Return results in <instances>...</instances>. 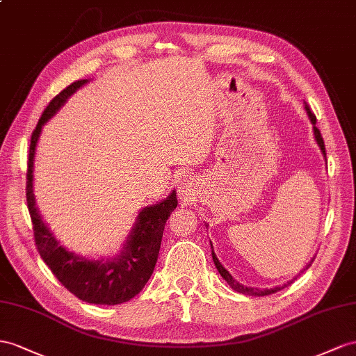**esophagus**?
Returning a JSON list of instances; mask_svg holds the SVG:
<instances>
[{"label":"esophagus","instance_id":"34e87169","mask_svg":"<svg viewBox=\"0 0 356 356\" xmlns=\"http://www.w3.org/2000/svg\"><path fill=\"white\" fill-rule=\"evenodd\" d=\"M193 184H191L189 180H184L181 184L179 185V194L184 200L191 198V195H194V191H193Z\"/></svg>","mask_w":356,"mask_h":356}]
</instances>
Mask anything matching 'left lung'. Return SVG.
Returning a JSON list of instances; mask_svg holds the SVG:
<instances>
[{
	"label": "left lung",
	"mask_w": 356,
	"mask_h": 356,
	"mask_svg": "<svg viewBox=\"0 0 356 356\" xmlns=\"http://www.w3.org/2000/svg\"><path fill=\"white\" fill-rule=\"evenodd\" d=\"M304 105H305V111H307V114H308V117H309V120H312V123H313V132H314L316 143H317L318 147H321V152H322L323 158H325V161H326L325 143H323V138H322V135H321V131H318L317 127H316V115L312 113V109H309V106L307 105V102H304ZM211 248H212V259H213V263H215V266H216L218 272H220V273H221V277H222L227 282H229V286H230L233 290L239 291V293H243V295H251V296H266V295H272V293H277V291H280L281 289L287 287L289 284H291V282H293V280L296 278V277H295L293 280L287 281L284 286H278V287H273V289H263V290H259V289H254V287H247V286L241 284L239 281H236V280L232 277V273L221 265L220 260H218V257H216L215 251H213V245H212V242H211ZM313 260H314V257L312 259V261H308V263H307V266H305L302 270H300V272H304V270H307L309 266H312Z\"/></svg>",
	"instance_id": "left-lung-1"
}]
</instances>
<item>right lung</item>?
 Wrapping results in <instances>:
<instances>
[{"label": "right lung", "instance_id": "1", "mask_svg": "<svg viewBox=\"0 0 356 356\" xmlns=\"http://www.w3.org/2000/svg\"><path fill=\"white\" fill-rule=\"evenodd\" d=\"M87 83L88 79H81L63 90L51 100L35 126L31 135L26 170V204L33 221L35 247L61 284L88 304L117 305L138 295L152 277L159 256L163 229L171 212L177 207V197L176 191L172 189L167 198H162L156 204L143 207L122 250L114 257L87 259L60 245L35 206L33 193L35 145L44 123L51 120L67 99Z\"/></svg>", "mask_w": 356, "mask_h": 356}]
</instances>
